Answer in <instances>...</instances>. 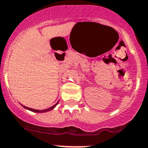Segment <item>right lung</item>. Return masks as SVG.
<instances>
[{
    "mask_svg": "<svg viewBox=\"0 0 148 148\" xmlns=\"http://www.w3.org/2000/svg\"><path fill=\"white\" fill-rule=\"evenodd\" d=\"M58 101L57 103H55V105H53V106H52V107H49V108H48V109H45V110H34V109L29 108V107H25V106H23V105H22V104H21V105L23 106V107H24V108H25L26 110H30V111H31V112H38V113H42V112H47L51 111V110H53V109L55 108V107H56V106H57V104H58Z\"/></svg>",
    "mask_w": 148,
    "mask_h": 148,
    "instance_id": "add662e5",
    "label": "right lung"
}]
</instances>
